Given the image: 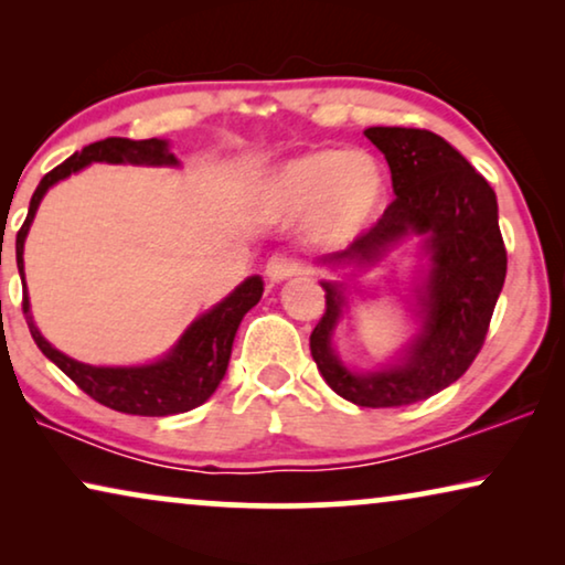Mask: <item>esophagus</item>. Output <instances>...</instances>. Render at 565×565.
Listing matches in <instances>:
<instances>
[{"instance_id": "obj_1", "label": "esophagus", "mask_w": 565, "mask_h": 565, "mask_svg": "<svg viewBox=\"0 0 565 565\" xmlns=\"http://www.w3.org/2000/svg\"><path fill=\"white\" fill-rule=\"evenodd\" d=\"M265 273H267V280L269 282H282V280H288V277H292V275L298 273V262L292 259L290 254L277 252V254H273V257L267 259Z\"/></svg>"}]
</instances>
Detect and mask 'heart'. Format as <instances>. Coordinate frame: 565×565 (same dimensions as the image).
<instances>
[{
  "label": "heart",
  "mask_w": 565,
  "mask_h": 565,
  "mask_svg": "<svg viewBox=\"0 0 565 565\" xmlns=\"http://www.w3.org/2000/svg\"><path fill=\"white\" fill-rule=\"evenodd\" d=\"M267 195L282 215H306L316 244L344 246L383 213L388 182L370 151L313 149L277 167Z\"/></svg>",
  "instance_id": "obj_1"
}]
</instances>
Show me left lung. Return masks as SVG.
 <instances>
[{"label": "left lung", "mask_w": 565, "mask_h": 565, "mask_svg": "<svg viewBox=\"0 0 565 565\" xmlns=\"http://www.w3.org/2000/svg\"><path fill=\"white\" fill-rule=\"evenodd\" d=\"M391 167L396 200L367 234L316 265L358 277L381 265L408 236H419L424 267L414 282L416 334L388 365L352 370L337 354L334 331L350 311L342 280H321L327 313L311 334L316 367L339 396L367 408L408 406L435 396L481 352L504 288L507 249L497 192L443 136L422 128H367Z\"/></svg>", "instance_id": "left-lung-1"}]
</instances>
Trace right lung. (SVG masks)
Returning a JSON list of instances; mask_svg holds the SVG:
<instances>
[{
	"label": "right lung",
	"mask_w": 565,
	"mask_h": 565,
	"mask_svg": "<svg viewBox=\"0 0 565 565\" xmlns=\"http://www.w3.org/2000/svg\"><path fill=\"white\" fill-rule=\"evenodd\" d=\"M105 161V164H136V167H180V161L169 151V141L164 138H146V141H130V138H105V141L84 146L68 157L64 164L51 169L38 184L33 198H30L28 218L18 231V269L22 277V311L33 334L35 344L49 358L53 365H58L79 388L107 408H115L120 414L138 416H172L184 414L190 408L205 404L218 388L223 375H226L231 347L238 331V323L254 306L259 303L265 282L259 275L246 277L234 292H228L221 303L207 308L195 321L184 329V334L177 339V344L164 358L146 362V365H87L68 354L58 352L49 339L35 327L33 313H30V298L25 285V238L33 226L38 205L45 198L53 184L66 180L79 172V169Z\"/></svg>",
	"instance_id": "obj_1"
}]
</instances>
